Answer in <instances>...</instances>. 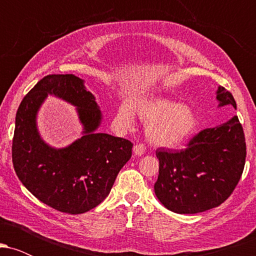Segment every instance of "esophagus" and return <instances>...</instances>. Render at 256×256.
<instances>
[{
	"instance_id": "1",
	"label": "esophagus",
	"mask_w": 256,
	"mask_h": 256,
	"mask_svg": "<svg viewBox=\"0 0 256 256\" xmlns=\"http://www.w3.org/2000/svg\"><path fill=\"white\" fill-rule=\"evenodd\" d=\"M146 152V146L143 144H136L134 146V155H137V156H140V155L144 154Z\"/></svg>"
}]
</instances>
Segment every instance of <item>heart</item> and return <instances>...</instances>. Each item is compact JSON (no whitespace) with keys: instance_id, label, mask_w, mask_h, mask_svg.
<instances>
[{"instance_id":"1","label":"heart","mask_w":256,"mask_h":256,"mask_svg":"<svg viewBox=\"0 0 256 256\" xmlns=\"http://www.w3.org/2000/svg\"><path fill=\"white\" fill-rule=\"evenodd\" d=\"M144 122L146 134L149 142L162 148H176L186 142L196 130L198 116L192 108L171 100H152L122 104L118 110L120 124L130 128L134 114Z\"/></svg>"}]
</instances>
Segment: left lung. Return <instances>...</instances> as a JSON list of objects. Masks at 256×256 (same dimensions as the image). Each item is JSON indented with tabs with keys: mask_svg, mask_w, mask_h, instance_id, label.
Segmentation results:
<instances>
[{
	"mask_svg": "<svg viewBox=\"0 0 256 256\" xmlns=\"http://www.w3.org/2000/svg\"><path fill=\"white\" fill-rule=\"evenodd\" d=\"M219 106L236 101L219 86ZM246 156V137L238 116L216 128H204L180 152L158 149V177L155 195L167 210L195 214L218 207L228 198L243 173Z\"/></svg>",
	"mask_w": 256,
	"mask_h": 256,
	"instance_id": "left-lung-1",
	"label": "left lung"
}]
</instances>
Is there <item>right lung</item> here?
I'll return each instance as SVG.
<instances>
[{"instance_id":"obj_1","label":"right lung","mask_w":256,"mask_h":256,"mask_svg":"<svg viewBox=\"0 0 256 256\" xmlns=\"http://www.w3.org/2000/svg\"><path fill=\"white\" fill-rule=\"evenodd\" d=\"M76 105L84 136L55 150L38 134L36 116L48 94ZM102 114L95 98L74 74H49L22 98L16 116L12 160L26 189L40 202L62 213L80 214L101 204L120 170L130 160L128 140L96 132Z\"/></svg>"}]
</instances>
